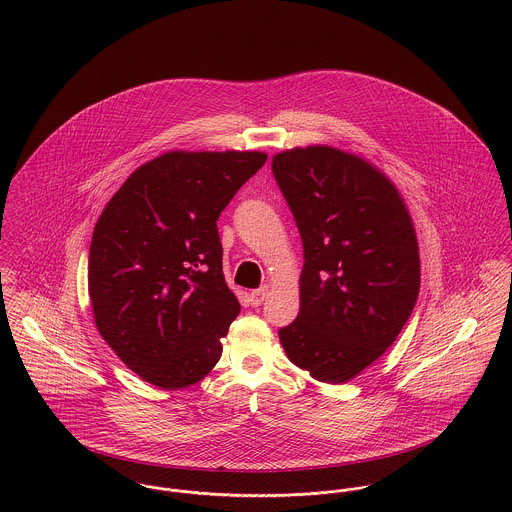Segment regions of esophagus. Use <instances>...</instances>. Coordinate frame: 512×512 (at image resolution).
<instances>
[{
  "label": "esophagus",
  "mask_w": 512,
  "mask_h": 512,
  "mask_svg": "<svg viewBox=\"0 0 512 512\" xmlns=\"http://www.w3.org/2000/svg\"><path fill=\"white\" fill-rule=\"evenodd\" d=\"M268 292H270V288H268V286H262L260 290H254V292L250 293V303H252L254 307L262 305V301L266 299Z\"/></svg>",
  "instance_id": "34e87169"
}]
</instances>
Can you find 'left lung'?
I'll list each match as a JSON object with an SVG mask.
<instances>
[{
    "instance_id": "obj_1",
    "label": "left lung",
    "mask_w": 512,
    "mask_h": 512,
    "mask_svg": "<svg viewBox=\"0 0 512 512\" xmlns=\"http://www.w3.org/2000/svg\"><path fill=\"white\" fill-rule=\"evenodd\" d=\"M272 171L303 242L299 313L278 331L315 380H353L396 341L420 292V250L396 185L339 147L280 151Z\"/></svg>"
}]
</instances>
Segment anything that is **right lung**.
Here are the masks:
<instances>
[{
	"mask_svg": "<svg viewBox=\"0 0 512 512\" xmlns=\"http://www.w3.org/2000/svg\"><path fill=\"white\" fill-rule=\"evenodd\" d=\"M264 151H165L104 207L88 254V295L102 339L165 390L203 380L240 313L222 274L217 220L266 163Z\"/></svg>",
	"mask_w": 512,
	"mask_h": 512,
	"instance_id": "add662e5",
	"label": "right lung"
}]
</instances>
